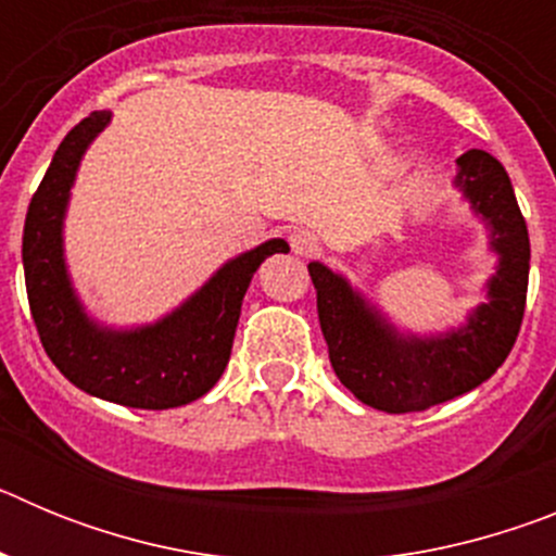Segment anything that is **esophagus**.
<instances>
[{
  "mask_svg": "<svg viewBox=\"0 0 556 556\" xmlns=\"http://www.w3.org/2000/svg\"><path fill=\"white\" fill-rule=\"evenodd\" d=\"M289 248L294 255H312L317 250V236L308 233V230H292L289 233Z\"/></svg>",
  "mask_w": 556,
  "mask_h": 556,
  "instance_id": "1",
  "label": "esophagus"
}]
</instances>
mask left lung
Here are the masks:
<instances>
[{"mask_svg": "<svg viewBox=\"0 0 556 556\" xmlns=\"http://www.w3.org/2000/svg\"><path fill=\"white\" fill-rule=\"evenodd\" d=\"M451 189L484 225L495 258L465 320L443 331H412L348 275L308 264L333 372L362 404L390 415L429 409L484 384L509 356L523 320L529 230L507 169L490 152L468 150L456 159Z\"/></svg>", "mask_w": 556, "mask_h": 556, "instance_id": "left-lung-1", "label": "left lung"}]
</instances>
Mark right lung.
<instances>
[{
    "label": "right lung",
    "mask_w": 556,
    "mask_h": 556,
    "mask_svg": "<svg viewBox=\"0 0 556 556\" xmlns=\"http://www.w3.org/2000/svg\"><path fill=\"white\" fill-rule=\"evenodd\" d=\"M111 119V111H94L72 127L29 200L22 239L29 312L47 356L77 390L132 409H175L217 384L255 269L269 255L289 253V244L267 239L233 255L159 320H100L68 273L63 230L83 159Z\"/></svg>",
    "instance_id": "1"
}]
</instances>
